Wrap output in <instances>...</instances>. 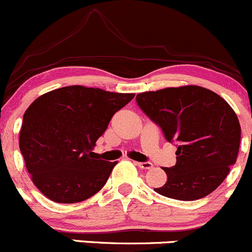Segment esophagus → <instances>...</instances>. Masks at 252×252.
<instances>
[{
    "label": "esophagus",
    "mask_w": 252,
    "mask_h": 252,
    "mask_svg": "<svg viewBox=\"0 0 252 252\" xmlns=\"http://www.w3.org/2000/svg\"><path fill=\"white\" fill-rule=\"evenodd\" d=\"M136 165L139 166V168H142V169H152V168H153V164H152L151 161H137Z\"/></svg>",
    "instance_id": "obj_1"
}]
</instances>
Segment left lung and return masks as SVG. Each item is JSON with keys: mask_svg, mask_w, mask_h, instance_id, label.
<instances>
[{"mask_svg": "<svg viewBox=\"0 0 252 252\" xmlns=\"http://www.w3.org/2000/svg\"><path fill=\"white\" fill-rule=\"evenodd\" d=\"M137 105L175 143L176 164L156 192L193 201L213 192L234 165L240 146L238 116L223 98L198 86L165 88L136 96Z\"/></svg>", "mask_w": 252, "mask_h": 252, "instance_id": "obj_1", "label": "left lung"}]
</instances>
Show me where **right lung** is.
Returning a JSON list of instances; mask_svg holds the SVG:
<instances>
[{"label":"right lung","mask_w":252,"mask_h":252,"mask_svg":"<svg viewBox=\"0 0 252 252\" xmlns=\"http://www.w3.org/2000/svg\"><path fill=\"white\" fill-rule=\"evenodd\" d=\"M133 96L71 86L31 104L23 116L19 149L42 195L57 203H76L101 190L118 161L95 158L91 149L114 114Z\"/></svg>","instance_id":"1"}]
</instances>
